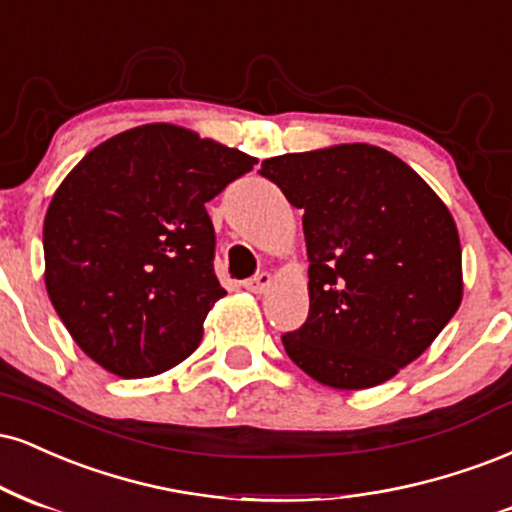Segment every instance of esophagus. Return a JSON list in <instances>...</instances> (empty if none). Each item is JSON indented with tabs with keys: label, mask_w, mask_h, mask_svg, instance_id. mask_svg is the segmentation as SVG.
Here are the masks:
<instances>
[{
	"label": "esophagus",
	"mask_w": 512,
	"mask_h": 512,
	"mask_svg": "<svg viewBox=\"0 0 512 512\" xmlns=\"http://www.w3.org/2000/svg\"><path fill=\"white\" fill-rule=\"evenodd\" d=\"M270 285V273H258V275H254V278H249V280H244V287L249 292H254V294H261V292H266V287Z\"/></svg>",
	"instance_id": "obj_1"
}]
</instances>
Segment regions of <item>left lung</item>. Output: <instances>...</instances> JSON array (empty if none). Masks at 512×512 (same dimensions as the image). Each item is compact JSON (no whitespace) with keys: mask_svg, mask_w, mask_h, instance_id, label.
<instances>
[{"mask_svg":"<svg viewBox=\"0 0 512 512\" xmlns=\"http://www.w3.org/2000/svg\"><path fill=\"white\" fill-rule=\"evenodd\" d=\"M258 172L304 210L309 318L282 335L287 357L338 390L393 378L462 302L446 203L410 165L366 143L278 155Z\"/></svg>","mask_w":512,"mask_h":512,"instance_id":"1","label":"left lung"}]
</instances>
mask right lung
I'll list each match as a JSON object with an SVG mask.
<instances>
[{
    "instance_id": "add662e5",
    "label": "right lung",
    "mask_w": 512,
    "mask_h": 512,
    "mask_svg": "<svg viewBox=\"0 0 512 512\" xmlns=\"http://www.w3.org/2000/svg\"><path fill=\"white\" fill-rule=\"evenodd\" d=\"M256 158L174 124L107 138L66 174L42 227L45 285L76 345L122 378L184 362L225 290L206 203Z\"/></svg>"
}]
</instances>
